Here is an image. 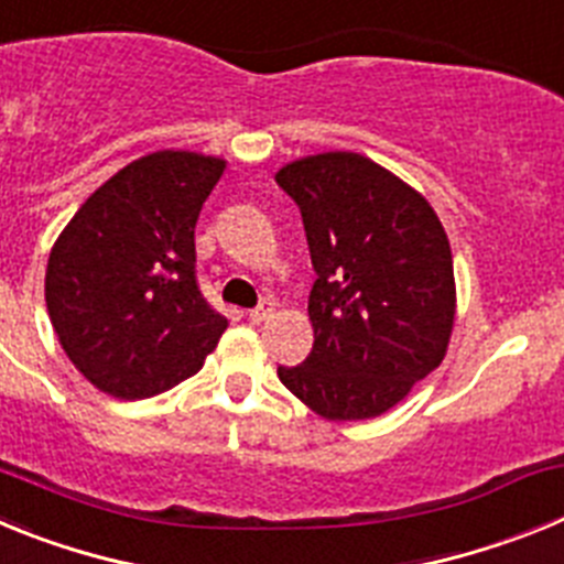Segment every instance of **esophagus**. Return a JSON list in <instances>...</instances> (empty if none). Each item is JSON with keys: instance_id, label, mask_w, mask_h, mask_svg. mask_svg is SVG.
<instances>
[{"instance_id": "obj_1", "label": "esophagus", "mask_w": 564, "mask_h": 564, "mask_svg": "<svg viewBox=\"0 0 564 564\" xmlns=\"http://www.w3.org/2000/svg\"><path fill=\"white\" fill-rule=\"evenodd\" d=\"M271 313H273V302L271 299H265L262 305H257L253 311H248V322H251V325H262V322H265Z\"/></svg>"}]
</instances>
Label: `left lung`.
<instances>
[{"mask_svg": "<svg viewBox=\"0 0 564 564\" xmlns=\"http://www.w3.org/2000/svg\"><path fill=\"white\" fill-rule=\"evenodd\" d=\"M305 223L316 271L313 350L279 381L330 421L395 406L446 356L455 268L437 214L395 174L356 152L279 169Z\"/></svg>", "mask_w": 564, "mask_h": 564, "instance_id": "obj_1", "label": "left lung"}]
</instances>
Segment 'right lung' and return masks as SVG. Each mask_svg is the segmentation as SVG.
Masks as SVG:
<instances>
[{"mask_svg": "<svg viewBox=\"0 0 564 564\" xmlns=\"http://www.w3.org/2000/svg\"><path fill=\"white\" fill-rule=\"evenodd\" d=\"M226 161L154 152L112 174L50 251L44 299L58 341L107 395L172 390L203 367L228 318L197 282L194 226Z\"/></svg>", "mask_w": 564, "mask_h": 564, "instance_id": "right-lung-1", "label": "right lung"}]
</instances>
